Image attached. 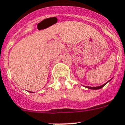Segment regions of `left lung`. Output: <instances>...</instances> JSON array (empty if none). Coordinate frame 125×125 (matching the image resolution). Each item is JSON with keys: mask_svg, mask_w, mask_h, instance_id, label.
<instances>
[{"mask_svg": "<svg viewBox=\"0 0 125 125\" xmlns=\"http://www.w3.org/2000/svg\"><path fill=\"white\" fill-rule=\"evenodd\" d=\"M108 83V82H107ZM103 84L102 86H96V87H89V86H86V87L88 88H90V89H93V90H97V89H100V88H103L104 86L106 84Z\"/></svg>", "mask_w": 125, "mask_h": 125, "instance_id": "8db88e82", "label": "left lung"}]
</instances>
